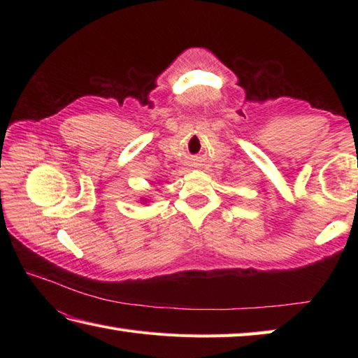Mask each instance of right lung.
<instances>
[{
    "instance_id": "obj_1",
    "label": "right lung",
    "mask_w": 358,
    "mask_h": 358,
    "mask_svg": "<svg viewBox=\"0 0 358 358\" xmlns=\"http://www.w3.org/2000/svg\"><path fill=\"white\" fill-rule=\"evenodd\" d=\"M144 201H146V200H144Z\"/></svg>"
}]
</instances>
